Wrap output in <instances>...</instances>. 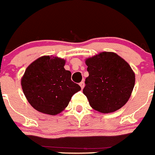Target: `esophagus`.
Segmentation results:
<instances>
[{
    "label": "esophagus",
    "instance_id": "34e87169",
    "mask_svg": "<svg viewBox=\"0 0 155 155\" xmlns=\"http://www.w3.org/2000/svg\"><path fill=\"white\" fill-rule=\"evenodd\" d=\"M79 85L81 86V89L84 88V85H85V84H84V81H81V82L80 83V84H79Z\"/></svg>",
    "mask_w": 155,
    "mask_h": 155
}]
</instances>
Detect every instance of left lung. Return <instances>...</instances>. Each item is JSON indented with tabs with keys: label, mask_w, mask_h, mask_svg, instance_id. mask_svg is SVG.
Wrapping results in <instances>:
<instances>
[{
	"label": "left lung",
	"mask_w": 155,
	"mask_h": 155,
	"mask_svg": "<svg viewBox=\"0 0 155 155\" xmlns=\"http://www.w3.org/2000/svg\"><path fill=\"white\" fill-rule=\"evenodd\" d=\"M89 76L83 93L90 106L101 113L123 107L131 96L135 74L129 64L111 52H102L86 60Z\"/></svg>",
	"instance_id": "left-lung-1"
}]
</instances>
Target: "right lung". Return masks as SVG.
<instances>
[{
    "label": "right lung",
    "instance_id": "1",
    "mask_svg": "<svg viewBox=\"0 0 155 155\" xmlns=\"http://www.w3.org/2000/svg\"><path fill=\"white\" fill-rule=\"evenodd\" d=\"M65 63L60 58L42 56L26 68L21 84L26 99L37 111L56 115L81 90L71 81V71L64 68Z\"/></svg>",
    "mask_w": 155,
    "mask_h": 155
}]
</instances>
